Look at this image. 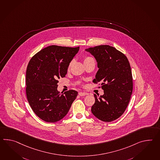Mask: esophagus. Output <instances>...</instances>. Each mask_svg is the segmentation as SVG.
Instances as JSON below:
<instances>
[{"label":"esophagus","instance_id":"34e87169","mask_svg":"<svg viewBox=\"0 0 160 160\" xmlns=\"http://www.w3.org/2000/svg\"><path fill=\"white\" fill-rule=\"evenodd\" d=\"M78 95H79L80 96H85V95H88V93L87 92H80L78 93Z\"/></svg>","mask_w":160,"mask_h":160}]
</instances>
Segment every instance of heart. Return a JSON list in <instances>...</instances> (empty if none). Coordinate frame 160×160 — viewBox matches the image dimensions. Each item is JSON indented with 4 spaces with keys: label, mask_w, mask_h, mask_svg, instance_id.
<instances>
[{
    "label": "heart",
    "mask_w": 160,
    "mask_h": 160,
    "mask_svg": "<svg viewBox=\"0 0 160 160\" xmlns=\"http://www.w3.org/2000/svg\"><path fill=\"white\" fill-rule=\"evenodd\" d=\"M91 60H93L92 58H91V57H85L84 58V62H87V61H88ZM72 63V62H70V64L69 65V67H68V68H69L71 67V66Z\"/></svg>",
    "instance_id": "obj_1"
}]
</instances>
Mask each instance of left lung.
<instances>
[{
  "instance_id": "1",
  "label": "left lung",
  "mask_w": 160,
  "mask_h": 160,
  "mask_svg": "<svg viewBox=\"0 0 160 160\" xmlns=\"http://www.w3.org/2000/svg\"><path fill=\"white\" fill-rule=\"evenodd\" d=\"M96 59L99 70L93 82H101L103 95H94L93 115L100 121H115L124 113L132 92V77L128 58L109 45L86 49Z\"/></svg>"
}]
</instances>
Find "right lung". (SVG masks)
I'll return each mask as SVG.
<instances>
[{
    "mask_svg": "<svg viewBox=\"0 0 160 160\" xmlns=\"http://www.w3.org/2000/svg\"><path fill=\"white\" fill-rule=\"evenodd\" d=\"M79 47L52 45L36 54L28 62L26 74V96L34 112L46 122L60 121L67 114L78 92L61 94L58 80L67 73L69 63Z\"/></svg>",
    "mask_w": 160,
    "mask_h": 160,
    "instance_id": "1",
    "label": "right lung"
}]
</instances>
